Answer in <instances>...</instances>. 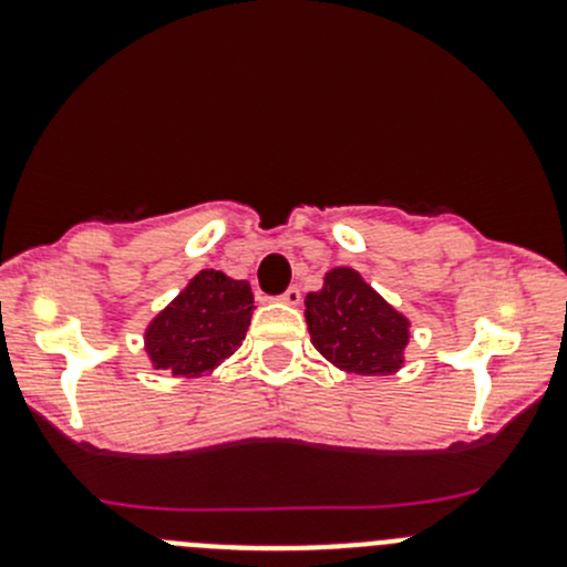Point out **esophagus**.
<instances>
[{
	"instance_id": "obj_1",
	"label": "esophagus",
	"mask_w": 567,
	"mask_h": 567,
	"mask_svg": "<svg viewBox=\"0 0 567 567\" xmlns=\"http://www.w3.org/2000/svg\"><path fill=\"white\" fill-rule=\"evenodd\" d=\"M279 301H282V305H288V307L301 305V290L299 288H288L282 296H279Z\"/></svg>"
}]
</instances>
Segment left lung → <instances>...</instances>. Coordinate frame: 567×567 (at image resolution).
<instances>
[{
  "label": "left lung",
  "instance_id": "1",
  "mask_svg": "<svg viewBox=\"0 0 567 567\" xmlns=\"http://www.w3.org/2000/svg\"><path fill=\"white\" fill-rule=\"evenodd\" d=\"M305 318L312 346L340 370L392 375L403 368L409 318L353 268L337 266L326 274L323 288L307 293Z\"/></svg>",
  "mask_w": 567,
  "mask_h": 567
}]
</instances>
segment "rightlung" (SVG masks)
<instances>
[{"label": "right lung", "mask_w": 567, "mask_h": 567, "mask_svg": "<svg viewBox=\"0 0 567 567\" xmlns=\"http://www.w3.org/2000/svg\"><path fill=\"white\" fill-rule=\"evenodd\" d=\"M255 310L249 282L205 268L147 323L145 351L153 370L177 379L208 375L238 351Z\"/></svg>", "instance_id": "1"}]
</instances>
